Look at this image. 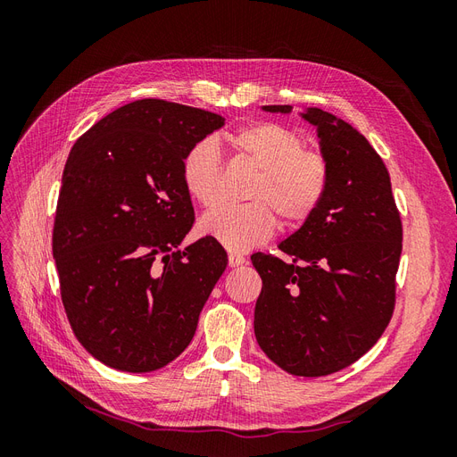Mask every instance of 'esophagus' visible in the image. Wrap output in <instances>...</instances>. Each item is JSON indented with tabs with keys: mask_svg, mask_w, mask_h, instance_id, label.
<instances>
[{
	"mask_svg": "<svg viewBox=\"0 0 457 457\" xmlns=\"http://www.w3.org/2000/svg\"><path fill=\"white\" fill-rule=\"evenodd\" d=\"M244 262H245L244 255H240V253H228V267L237 269V267L244 265Z\"/></svg>",
	"mask_w": 457,
	"mask_h": 457,
	"instance_id": "1",
	"label": "esophagus"
}]
</instances>
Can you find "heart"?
Returning <instances> with one entry per match:
<instances>
[{
    "label": "heart",
    "instance_id": "1",
    "mask_svg": "<svg viewBox=\"0 0 457 457\" xmlns=\"http://www.w3.org/2000/svg\"><path fill=\"white\" fill-rule=\"evenodd\" d=\"M230 146L257 168L247 188L252 202L225 205L207 213L200 228L230 252H247L267 242L278 215L286 228L311 220L326 200L329 188V162L320 150L305 148V137L276 121H257L232 131ZM219 148L212 139L192 145L181 160V179L188 196L200 205L215 207L220 198Z\"/></svg>",
    "mask_w": 457,
    "mask_h": 457
}]
</instances>
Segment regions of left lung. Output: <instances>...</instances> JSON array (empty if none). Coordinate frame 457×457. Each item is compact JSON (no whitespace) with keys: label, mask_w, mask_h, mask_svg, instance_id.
Masks as SVG:
<instances>
[{"label":"left lung","mask_w":457,"mask_h":457,"mask_svg":"<svg viewBox=\"0 0 457 457\" xmlns=\"http://www.w3.org/2000/svg\"><path fill=\"white\" fill-rule=\"evenodd\" d=\"M303 118L318 128L329 188L316 215L278 245L292 261L252 255L262 280L253 328L274 364L294 376L320 378L356 362L389 326L403 220L389 171L366 137L320 108Z\"/></svg>","instance_id":"1"}]
</instances>
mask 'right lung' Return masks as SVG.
Wrapping results in <instances>:
<instances>
[{
  "mask_svg": "<svg viewBox=\"0 0 457 457\" xmlns=\"http://www.w3.org/2000/svg\"><path fill=\"white\" fill-rule=\"evenodd\" d=\"M223 123L141 99L96 121L68 154L53 257L74 336L110 368L145 373L175 361L227 269L210 237L179 250L195 225L181 160Z\"/></svg>",
  "mask_w": 457,
  "mask_h": 457,
  "instance_id": "right-lung-1",
  "label": "right lung"
}]
</instances>
